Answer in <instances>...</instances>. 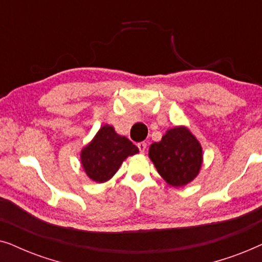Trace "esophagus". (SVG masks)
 Masks as SVG:
<instances>
[{
	"label": "esophagus",
	"instance_id": "obj_1",
	"mask_svg": "<svg viewBox=\"0 0 262 262\" xmlns=\"http://www.w3.org/2000/svg\"><path fill=\"white\" fill-rule=\"evenodd\" d=\"M146 145L145 142H139L138 144V148H139V151H140V153H145V151H146Z\"/></svg>",
	"mask_w": 262,
	"mask_h": 262
}]
</instances>
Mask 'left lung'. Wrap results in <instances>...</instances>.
<instances>
[{
	"label": "left lung",
	"instance_id": "8db88e82",
	"mask_svg": "<svg viewBox=\"0 0 262 262\" xmlns=\"http://www.w3.org/2000/svg\"><path fill=\"white\" fill-rule=\"evenodd\" d=\"M148 157L172 187H184L196 179L204 162L201 144L186 125L167 129L162 140L149 146Z\"/></svg>",
	"mask_w": 262,
	"mask_h": 262
}]
</instances>
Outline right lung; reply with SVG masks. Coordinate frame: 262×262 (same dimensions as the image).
Instances as JSON below:
<instances>
[{"label":"right lung","mask_w":262,"mask_h":262,"mask_svg":"<svg viewBox=\"0 0 262 262\" xmlns=\"http://www.w3.org/2000/svg\"><path fill=\"white\" fill-rule=\"evenodd\" d=\"M137 153L139 148L128 138L117 134L113 125L104 124L81 148L80 163L90 180L104 183L113 179L129 156Z\"/></svg>","instance_id":"1"}]
</instances>
